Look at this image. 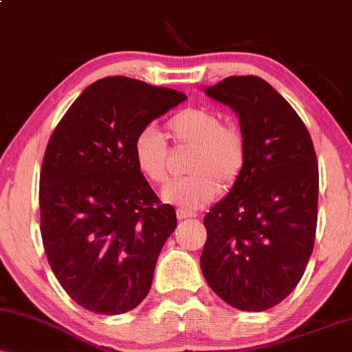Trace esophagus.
<instances>
[{
	"instance_id": "34e87169",
	"label": "esophagus",
	"mask_w": 352,
	"mask_h": 352,
	"mask_svg": "<svg viewBox=\"0 0 352 352\" xmlns=\"http://www.w3.org/2000/svg\"><path fill=\"white\" fill-rule=\"evenodd\" d=\"M195 217H197L195 212H188V210H182V208L177 210V218H179V220H187V218H195Z\"/></svg>"
}]
</instances>
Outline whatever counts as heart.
Wrapping results in <instances>:
<instances>
[{"instance_id": "b5f03b06", "label": "heart", "mask_w": 352, "mask_h": 352, "mask_svg": "<svg viewBox=\"0 0 352 352\" xmlns=\"http://www.w3.org/2000/svg\"><path fill=\"white\" fill-rule=\"evenodd\" d=\"M167 129L177 144L193 147L187 170L192 172L170 182L162 199L182 210H199L217 197L220 187L228 188L245 167L246 145L240 131L227 127L215 112L207 109H184L172 116ZM137 168L151 184L168 179V147L164 135L147 125L134 140Z\"/></svg>"}]
</instances>
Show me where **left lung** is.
Segmentation results:
<instances>
[{"label": "left lung", "mask_w": 352, "mask_h": 352, "mask_svg": "<svg viewBox=\"0 0 352 352\" xmlns=\"http://www.w3.org/2000/svg\"><path fill=\"white\" fill-rule=\"evenodd\" d=\"M232 107L246 145L241 175L205 215L200 266L210 288L241 311H265L300 283L318 221V160L296 111L266 80L230 76L205 89Z\"/></svg>", "instance_id": "obj_1"}]
</instances>
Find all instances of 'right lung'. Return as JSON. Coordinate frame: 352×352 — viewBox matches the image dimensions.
Instances as JSON below:
<instances>
[{"mask_svg":"<svg viewBox=\"0 0 352 352\" xmlns=\"http://www.w3.org/2000/svg\"><path fill=\"white\" fill-rule=\"evenodd\" d=\"M184 100L179 91L124 76L99 79L47 142L39 180L44 252L64 292L92 313H127L151 289L177 215L137 168L134 140Z\"/></svg>","mask_w":352,"mask_h":352,"instance_id":"1","label":"right lung"}]
</instances>
